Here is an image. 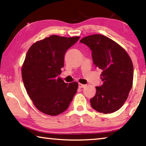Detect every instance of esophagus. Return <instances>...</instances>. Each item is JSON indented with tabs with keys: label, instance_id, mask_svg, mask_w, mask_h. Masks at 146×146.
Segmentation results:
<instances>
[{
	"label": "esophagus",
	"instance_id": "34e87169",
	"mask_svg": "<svg viewBox=\"0 0 146 146\" xmlns=\"http://www.w3.org/2000/svg\"><path fill=\"white\" fill-rule=\"evenodd\" d=\"M78 87L80 88H84L86 87V85L82 84L79 83V84H78Z\"/></svg>",
	"mask_w": 146,
	"mask_h": 146
}]
</instances>
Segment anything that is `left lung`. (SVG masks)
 Returning a JSON list of instances; mask_svg holds the SVG:
<instances>
[{"mask_svg":"<svg viewBox=\"0 0 146 146\" xmlns=\"http://www.w3.org/2000/svg\"><path fill=\"white\" fill-rule=\"evenodd\" d=\"M80 42L91 49L94 64L102 71V84L96 87L95 97L90 99L91 107L104 114L116 111L123 105L131 90V59L122 46L102 35H91Z\"/></svg>","mask_w":146,"mask_h":146,"instance_id":"1","label":"left lung"}]
</instances>
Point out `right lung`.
I'll return each instance as SVG.
<instances>
[{
    "label": "right lung",
    "instance_id": "obj_1",
    "mask_svg": "<svg viewBox=\"0 0 146 146\" xmlns=\"http://www.w3.org/2000/svg\"><path fill=\"white\" fill-rule=\"evenodd\" d=\"M79 38L51 35L32 44L27 52L23 80L34 106L44 114L56 116L65 111L77 91L78 82L65 83L58 76L66 51Z\"/></svg>",
    "mask_w": 146,
    "mask_h": 146
}]
</instances>
